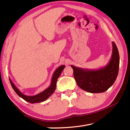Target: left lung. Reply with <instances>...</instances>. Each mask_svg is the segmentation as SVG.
<instances>
[{
  "label": "left lung",
  "instance_id": "left-lung-1",
  "mask_svg": "<svg viewBox=\"0 0 130 130\" xmlns=\"http://www.w3.org/2000/svg\"><path fill=\"white\" fill-rule=\"evenodd\" d=\"M112 53L109 63L98 69L91 70L71 65L74 77L78 86L90 93H102L115 83L119 68V54L116 44L112 42Z\"/></svg>",
  "mask_w": 130,
  "mask_h": 130
}]
</instances>
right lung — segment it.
<instances>
[{
    "instance_id": "obj_1",
    "label": "right lung",
    "mask_w": 130,
    "mask_h": 130,
    "mask_svg": "<svg viewBox=\"0 0 130 130\" xmlns=\"http://www.w3.org/2000/svg\"><path fill=\"white\" fill-rule=\"evenodd\" d=\"M65 67V66L63 65L57 68V69L54 71L53 74L51 84H50V86L45 90H44L43 91L41 92V93H39L34 96H27L26 95V94H24L17 88V87L15 86L14 84L12 82V81L10 78H9V80L13 89L14 90V91L16 92V93L18 95L19 97H21V98H22L23 100H25L26 102L30 103H37L42 102L47 99L54 93L56 88V83L57 79L59 77V76L61 75V74L62 73V70L64 69Z\"/></svg>"
}]
</instances>
